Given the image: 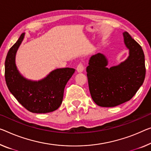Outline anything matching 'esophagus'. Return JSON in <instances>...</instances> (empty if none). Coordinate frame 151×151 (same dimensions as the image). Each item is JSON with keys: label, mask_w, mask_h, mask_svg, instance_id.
I'll list each match as a JSON object with an SVG mask.
<instances>
[{"label": "esophagus", "mask_w": 151, "mask_h": 151, "mask_svg": "<svg viewBox=\"0 0 151 151\" xmlns=\"http://www.w3.org/2000/svg\"><path fill=\"white\" fill-rule=\"evenodd\" d=\"M83 69H84V67H83V64L82 63H80L78 65L77 67V71L79 73H82V71H83Z\"/></svg>", "instance_id": "34e87169"}]
</instances>
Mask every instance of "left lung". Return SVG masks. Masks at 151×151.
<instances>
[{"instance_id":"8db88e82","label":"left lung","mask_w":151,"mask_h":151,"mask_svg":"<svg viewBox=\"0 0 151 151\" xmlns=\"http://www.w3.org/2000/svg\"><path fill=\"white\" fill-rule=\"evenodd\" d=\"M123 36L129 50V56L124 61L109 68L105 55L98 53L90 57L86 68L90 94L100 106L113 107L129 101L145 80L142 48L127 32Z\"/></svg>"}]
</instances>
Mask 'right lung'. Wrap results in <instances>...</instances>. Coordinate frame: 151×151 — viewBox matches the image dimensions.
Here are the masks:
<instances>
[{
	"label": "right lung",
	"mask_w": 151,
	"mask_h": 151,
	"mask_svg": "<svg viewBox=\"0 0 151 151\" xmlns=\"http://www.w3.org/2000/svg\"><path fill=\"white\" fill-rule=\"evenodd\" d=\"M24 36L25 33H23L6 55L4 64L6 86L17 101L30 112H52L61 106L65 87L75 72V69H56L38 81L25 78L20 73L15 63L16 53Z\"/></svg>",
	"instance_id": "1"
}]
</instances>
